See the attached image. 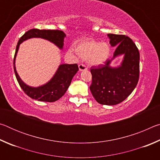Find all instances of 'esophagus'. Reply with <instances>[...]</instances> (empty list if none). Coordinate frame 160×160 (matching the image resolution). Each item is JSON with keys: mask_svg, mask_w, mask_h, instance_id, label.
<instances>
[{"mask_svg": "<svg viewBox=\"0 0 160 160\" xmlns=\"http://www.w3.org/2000/svg\"><path fill=\"white\" fill-rule=\"evenodd\" d=\"M78 68H79L80 71H82V70H86L87 69H88V68H87L85 66V65H83V64H79Z\"/></svg>", "mask_w": 160, "mask_h": 160, "instance_id": "esophagus-1", "label": "esophagus"}]
</instances>
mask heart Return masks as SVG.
Segmentation results:
<instances>
[{
  "label": "heart",
  "instance_id": "b5f03b06",
  "mask_svg": "<svg viewBox=\"0 0 160 160\" xmlns=\"http://www.w3.org/2000/svg\"><path fill=\"white\" fill-rule=\"evenodd\" d=\"M75 51L81 58L87 59L91 66H99L109 58L111 47L107 42L99 43L94 40H88L80 43Z\"/></svg>",
  "mask_w": 160,
  "mask_h": 160
}]
</instances>
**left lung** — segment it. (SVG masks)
Returning <instances> with one entry per match:
<instances>
[{
	"label": "left lung",
	"mask_w": 160,
	"mask_h": 160,
	"mask_svg": "<svg viewBox=\"0 0 160 160\" xmlns=\"http://www.w3.org/2000/svg\"><path fill=\"white\" fill-rule=\"evenodd\" d=\"M110 44L116 47L112 60L104 65L92 67V76L90 91L96 101L104 105H116L122 102L133 91L139 80L140 53L131 38L121 34H108ZM124 55L120 66L113 68V58Z\"/></svg>",
	"instance_id": "left-lung-1"
}]
</instances>
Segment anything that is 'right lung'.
Returning <instances> with one entry per match:
<instances>
[{"instance_id":"1","label":"right lung","mask_w":160,"mask_h":160,"mask_svg":"<svg viewBox=\"0 0 160 160\" xmlns=\"http://www.w3.org/2000/svg\"><path fill=\"white\" fill-rule=\"evenodd\" d=\"M66 36V35L63 31L57 30V29L54 30V29H32L25 32V34L19 39L16 47L14 60H13L14 71L21 88L32 99L48 102L57 101L66 93L72 78L78 71V66L77 64H61L53 78L48 82L37 88L29 86L21 80L16 71L15 58L20 44L22 42L31 38H42L53 43L60 49H62L63 47L64 38Z\"/></svg>"}]
</instances>
